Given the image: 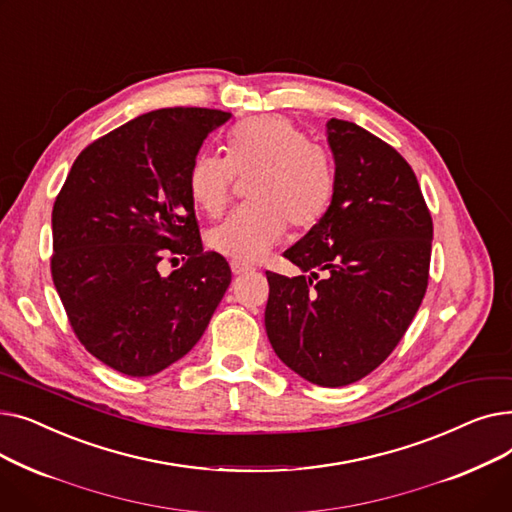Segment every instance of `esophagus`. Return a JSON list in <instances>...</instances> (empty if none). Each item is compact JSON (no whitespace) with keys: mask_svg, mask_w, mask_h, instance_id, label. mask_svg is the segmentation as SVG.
Listing matches in <instances>:
<instances>
[{"mask_svg":"<svg viewBox=\"0 0 512 512\" xmlns=\"http://www.w3.org/2000/svg\"><path fill=\"white\" fill-rule=\"evenodd\" d=\"M230 270H232V274L234 276H242V274H247V272H251L253 267L251 265H247V263H240V261H232L230 263Z\"/></svg>","mask_w":512,"mask_h":512,"instance_id":"esophagus-1","label":"esophagus"}]
</instances>
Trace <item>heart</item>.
Returning <instances> with one entry per match:
<instances>
[{
    "label": "heart",
    "instance_id": "b5f03b06",
    "mask_svg": "<svg viewBox=\"0 0 512 512\" xmlns=\"http://www.w3.org/2000/svg\"><path fill=\"white\" fill-rule=\"evenodd\" d=\"M238 176H253L251 205L236 209L215 226L207 245L240 263L259 261L292 228H311L334 197V168L328 153L309 143L290 118L265 114L240 122L228 137V155L201 151L188 170L195 205L215 218L232 195Z\"/></svg>",
    "mask_w": 512,
    "mask_h": 512
}]
</instances>
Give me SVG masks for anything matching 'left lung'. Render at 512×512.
Instances as JSON below:
<instances>
[{
  "instance_id": "obj_1",
  "label": "left lung",
  "mask_w": 512,
  "mask_h": 512,
  "mask_svg": "<svg viewBox=\"0 0 512 512\" xmlns=\"http://www.w3.org/2000/svg\"><path fill=\"white\" fill-rule=\"evenodd\" d=\"M328 143L332 203L284 251L311 276L265 272V330L294 373L338 388L380 367L411 326L427 290L434 224L413 168L394 147L336 118Z\"/></svg>"
}]
</instances>
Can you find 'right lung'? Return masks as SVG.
<instances>
[{
	"label": "right lung",
	"mask_w": 512,
	"mask_h": 512,
	"mask_svg": "<svg viewBox=\"0 0 512 512\" xmlns=\"http://www.w3.org/2000/svg\"><path fill=\"white\" fill-rule=\"evenodd\" d=\"M230 120L207 107L134 118L80 151L53 203L51 278L87 351L130 378L182 359L203 336L232 272L203 251L188 170ZM185 263L161 277L159 260Z\"/></svg>",
	"instance_id": "1"
}]
</instances>
